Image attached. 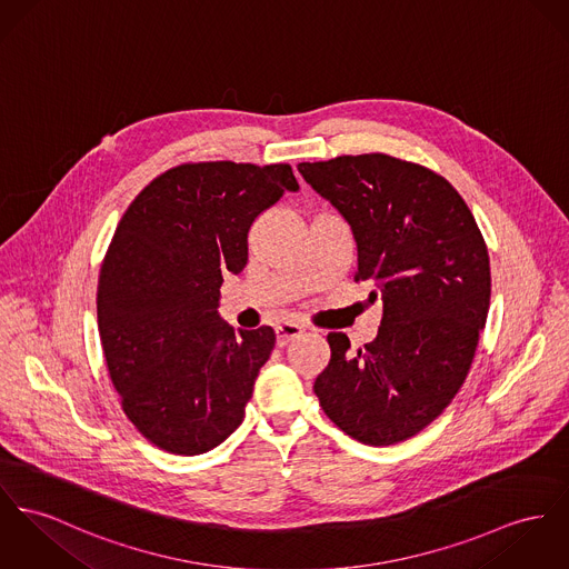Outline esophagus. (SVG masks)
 Listing matches in <instances>:
<instances>
[{
	"instance_id": "esophagus-1",
	"label": "esophagus",
	"mask_w": 569,
	"mask_h": 569,
	"mask_svg": "<svg viewBox=\"0 0 569 569\" xmlns=\"http://www.w3.org/2000/svg\"><path fill=\"white\" fill-rule=\"evenodd\" d=\"M274 331H277V345L279 347H288L292 340H297L306 333V329L297 322H281V325H277Z\"/></svg>"
}]
</instances>
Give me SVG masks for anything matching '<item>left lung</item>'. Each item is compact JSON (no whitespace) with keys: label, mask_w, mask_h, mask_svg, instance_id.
Instances as JSON below:
<instances>
[{"label":"left lung","mask_w":569,"mask_h":569,"mask_svg":"<svg viewBox=\"0 0 569 569\" xmlns=\"http://www.w3.org/2000/svg\"><path fill=\"white\" fill-rule=\"evenodd\" d=\"M299 173L349 222L355 281L370 279L383 301L363 349L327 336L331 359L313 392L361 443L413 438L463 386L487 320L491 274L477 220L443 177L386 153L301 162Z\"/></svg>","instance_id":"1"}]
</instances>
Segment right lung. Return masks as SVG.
<instances>
[{
    "mask_svg": "<svg viewBox=\"0 0 569 569\" xmlns=\"http://www.w3.org/2000/svg\"><path fill=\"white\" fill-rule=\"evenodd\" d=\"M290 164L199 162L156 177L126 210L97 286L108 372L131 425L173 455H201L244 418L274 331H233L222 274L242 272L249 229L283 192Z\"/></svg>",
    "mask_w": 569,
    "mask_h": 569,
    "instance_id": "obj_1",
    "label": "right lung"
}]
</instances>
